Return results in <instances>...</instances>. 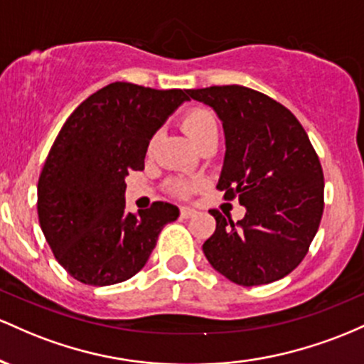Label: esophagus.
Listing matches in <instances>:
<instances>
[{
  "label": "esophagus",
  "instance_id": "1",
  "mask_svg": "<svg viewBox=\"0 0 364 364\" xmlns=\"http://www.w3.org/2000/svg\"><path fill=\"white\" fill-rule=\"evenodd\" d=\"M196 215V210L191 206H182L181 208V216L182 218H191V216Z\"/></svg>",
  "mask_w": 364,
  "mask_h": 364
}]
</instances>
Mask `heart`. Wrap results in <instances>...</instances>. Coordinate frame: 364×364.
<instances>
[{"mask_svg":"<svg viewBox=\"0 0 364 364\" xmlns=\"http://www.w3.org/2000/svg\"><path fill=\"white\" fill-rule=\"evenodd\" d=\"M182 129L187 134V137L194 142L196 146H201L208 139L218 137V125L213 113L206 108H193L186 113L182 118ZM171 191L175 194L187 196L193 191V183L186 181H177L171 183Z\"/></svg>","mask_w":364,"mask_h":364,"instance_id":"1","label":"heart"}]
</instances>
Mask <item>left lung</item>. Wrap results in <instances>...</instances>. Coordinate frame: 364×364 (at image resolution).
I'll use <instances>...</instances> for the list:
<instances>
[{"label": "left lung", "mask_w": 364, "mask_h": 364, "mask_svg": "<svg viewBox=\"0 0 364 364\" xmlns=\"http://www.w3.org/2000/svg\"><path fill=\"white\" fill-rule=\"evenodd\" d=\"M187 94L222 120L225 158L216 187L246 208L237 222L210 211L216 228L204 256L244 287L284 279L304 259L323 215V170L308 134L285 106L242 85Z\"/></svg>", "instance_id": "1"}]
</instances>
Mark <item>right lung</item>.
I'll use <instances>...</instances> for the list:
<instances>
[{
	"instance_id": "1",
	"label": "right lung",
	"mask_w": 364,
	"mask_h": 364,
	"mask_svg": "<svg viewBox=\"0 0 364 364\" xmlns=\"http://www.w3.org/2000/svg\"><path fill=\"white\" fill-rule=\"evenodd\" d=\"M182 89L113 82L89 96L61 127L38 183V215L58 263L85 285L129 280L148 263L175 204L125 210V177L144 168L156 130L183 101Z\"/></svg>"
}]
</instances>
